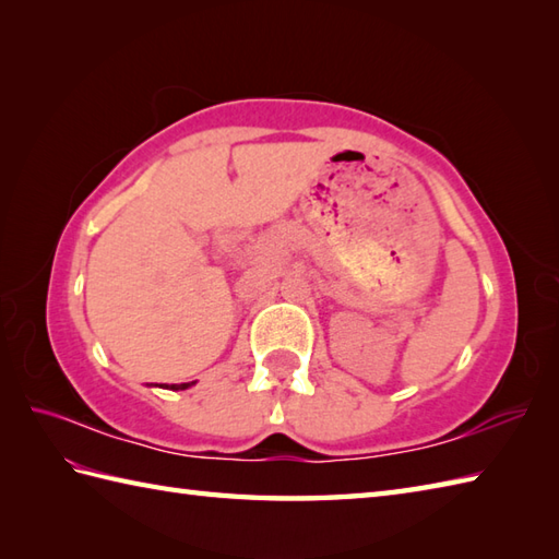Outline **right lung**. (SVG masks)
<instances>
[{
    "label": "right lung",
    "instance_id": "add662e5",
    "mask_svg": "<svg viewBox=\"0 0 559 559\" xmlns=\"http://www.w3.org/2000/svg\"><path fill=\"white\" fill-rule=\"evenodd\" d=\"M193 382H183V384H171V390H186V388H191Z\"/></svg>",
    "mask_w": 559,
    "mask_h": 559
}]
</instances>
